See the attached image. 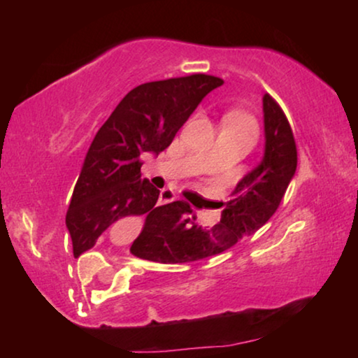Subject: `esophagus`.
I'll return each instance as SVG.
<instances>
[{"label": "esophagus", "instance_id": "obj_1", "mask_svg": "<svg viewBox=\"0 0 358 358\" xmlns=\"http://www.w3.org/2000/svg\"><path fill=\"white\" fill-rule=\"evenodd\" d=\"M175 199H176V195L171 190H162V193H159V202L162 203H170V202H173Z\"/></svg>", "mask_w": 358, "mask_h": 358}]
</instances>
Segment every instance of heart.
<instances>
[{
	"label": "heart",
	"instance_id": "heart-1",
	"mask_svg": "<svg viewBox=\"0 0 358 358\" xmlns=\"http://www.w3.org/2000/svg\"><path fill=\"white\" fill-rule=\"evenodd\" d=\"M224 126H234V127H242V129H248L250 133L256 131V122L254 119L245 113H239V110H229L224 116Z\"/></svg>",
	"mask_w": 358,
	"mask_h": 358
}]
</instances>
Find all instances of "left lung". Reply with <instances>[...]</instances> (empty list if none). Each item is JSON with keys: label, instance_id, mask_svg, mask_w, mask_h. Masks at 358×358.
<instances>
[{"label": "left lung", "instance_id": "obj_1", "mask_svg": "<svg viewBox=\"0 0 358 358\" xmlns=\"http://www.w3.org/2000/svg\"><path fill=\"white\" fill-rule=\"evenodd\" d=\"M264 158L241 180L225 203L220 222L213 227L196 224V215L185 200L168 203L131 245V254L162 264H182L217 256L242 237L256 234L278 210L298 165L293 129L276 99L266 94Z\"/></svg>", "mask_w": 358, "mask_h": 358}]
</instances>
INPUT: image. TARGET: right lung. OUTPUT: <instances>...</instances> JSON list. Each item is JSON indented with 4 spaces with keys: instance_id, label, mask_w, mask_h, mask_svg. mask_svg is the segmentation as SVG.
Wrapping results in <instances>:
<instances>
[{
    "instance_id": "right-lung-1",
    "label": "right lung",
    "mask_w": 358,
    "mask_h": 358,
    "mask_svg": "<svg viewBox=\"0 0 358 358\" xmlns=\"http://www.w3.org/2000/svg\"><path fill=\"white\" fill-rule=\"evenodd\" d=\"M222 84L220 77L192 73L146 82L122 97L97 131L73 188L65 217L73 256L92 249L117 220L153 219L166 207H156L159 190L141 178L143 156L166 150L200 101Z\"/></svg>"
}]
</instances>
